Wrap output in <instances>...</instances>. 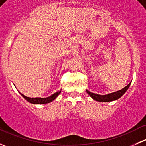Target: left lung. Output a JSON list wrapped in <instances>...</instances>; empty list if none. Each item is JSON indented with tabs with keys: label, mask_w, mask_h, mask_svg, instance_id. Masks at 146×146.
<instances>
[{
	"label": "left lung",
	"mask_w": 146,
	"mask_h": 146,
	"mask_svg": "<svg viewBox=\"0 0 146 146\" xmlns=\"http://www.w3.org/2000/svg\"><path fill=\"white\" fill-rule=\"evenodd\" d=\"M131 83L129 84L128 85H126L125 88H123V89L117 91V92H112V93H110L107 94V95H98V94H95L93 93V92H91L90 91H88V90H86V92L89 94L90 96L92 98L95 100L98 101V102H111V101H114V100H118L119 98H120L125 92H126L128 89H129V86H130Z\"/></svg>",
	"instance_id": "obj_1"
}]
</instances>
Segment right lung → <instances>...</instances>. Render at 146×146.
<instances>
[{
	"mask_svg": "<svg viewBox=\"0 0 146 146\" xmlns=\"http://www.w3.org/2000/svg\"><path fill=\"white\" fill-rule=\"evenodd\" d=\"M61 93V90L58 91V92H55L54 94L51 95V96L48 97V98H28V97L25 96L24 95H23L22 93L21 95L26 100L29 102L32 103V104H46V103H49L51 102H52L54 100H55L56 98L58 97V95Z\"/></svg>",
	"mask_w": 146,
	"mask_h": 146,
	"instance_id": "obj_1",
	"label": "right lung"
}]
</instances>
